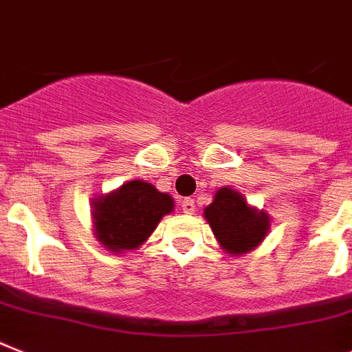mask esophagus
Instances as JSON below:
<instances>
[{
  "label": "esophagus",
  "instance_id": "esophagus-1",
  "mask_svg": "<svg viewBox=\"0 0 352 352\" xmlns=\"http://www.w3.org/2000/svg\"><path fill=\"white\" fill-rule=\"evenodd\" d=\"M181 208H182V212H186V214H193L197 206H195V202L191 199H184L181 202Z\"/></svg>",
  "mask_w": 352,
  "mask_h": 352
}]
</instances>
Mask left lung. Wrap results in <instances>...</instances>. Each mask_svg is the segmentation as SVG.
<instances>
[{"mask_svg": "<svg viewBox=\"0 0 352 352\" xmlns=\"http://www.w3.org/2000/svg\"><path fill=\"white\" fill-rule=\"evenodd\" d=\"M217 240L227 252L243 254L258 247L268 232V217L263 211L249 208L240 193L221 188L211 206L204 209Z\"/></svg>", "mask_w": 352, "mask_h": 352, "instance_id": "1", "label": "left lung"}]
</instances>
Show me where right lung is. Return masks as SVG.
<instances>
[{
  "instance_id": "right-lung-1",
  "label": "right lung",
  "mask_w": 352,
  "mask_h": 352,
  "mask_svg": "<svg viewBox=\"0 0 352 352\" xmlns=\"http://www.w3.org/2000/svg\"><path fill=\"white\" fill-rule=\"evenodd\" d=\"M173 209L170 195L152 184L132 181L94 202L96 238L112 252L138 249Z\"/></svg>"
}]
</instances>
